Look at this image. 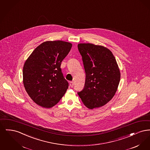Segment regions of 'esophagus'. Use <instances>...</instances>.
I'll list each match as a JSON object with an SVG mask.
<instances>
[{"mask_svg":"<svg viewBox=\"0 0 150 150\" xmlns=\"http://www.w3.org/2000/svg\"><path fill=\"white\" fill-rule=\"evenodd\" d=\"M70 86L72 88L73 86H74V83H73V81H70Z\"/></svg>","mask_w":150,"mask_h":150,"instance_id":"esophagus-1","label":"esophagus"}]
</instances>
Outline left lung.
<instances>
[{
  "label": "left lung",
  "mask_w": 150,
  "mask_h": 150,
  "mask_svg": "<svg viewBox=\"0 0 150 150\" xmlns=\"http://www.w3.org/2000/svg\"><path fill=\"white\" fill-rule=\"evenodd\" d=\"M78 50L86 72L84 89L78 92L89 109L105 105L114 96L120 80V71L111 51L102 45L80 43Z\"/></svg>",
  "instance_id": "left-lung-1"
}]
</instances>
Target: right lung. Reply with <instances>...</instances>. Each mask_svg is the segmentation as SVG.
<instances>
[{
	"instance_id": "1",
	"label": "right lung",
	"mask_w": 150,
	"mask_h": 150,
	"mask_svg": "<svg viewBox=\"0 0 150 150\" xmlns=\"http://www.w3.org/2000/svg\"><path fill=\"white\" fill-rule=\"evenodd\" d=\"M71 43L47 41L37 47L25 61L23 83L30 97L39 106L51 108L64 96L69 83L60 68Z\"/></svg>"
}]
</instances>
